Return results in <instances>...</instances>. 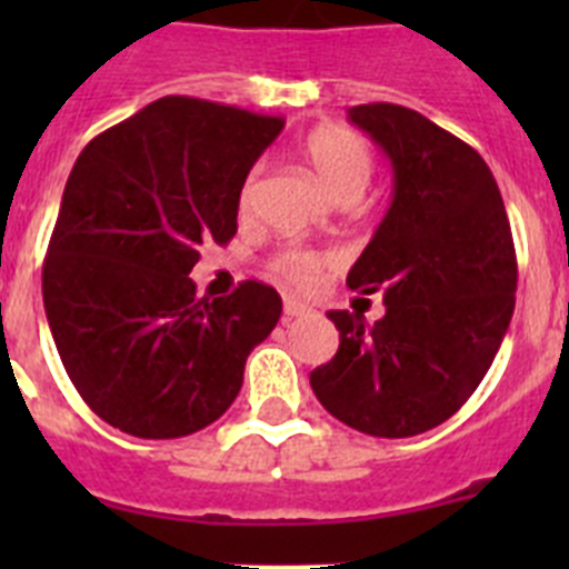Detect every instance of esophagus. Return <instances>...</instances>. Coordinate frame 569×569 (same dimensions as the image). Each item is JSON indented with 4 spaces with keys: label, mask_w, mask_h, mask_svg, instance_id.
Here are the masks:
<instances>
[{
    "label": "esophagus",
    "mask_w": 569,
    "mask_h": 569,
    "mask_svg": "<svg viewBox=\"0 0 569 569\" xmlns=\"http://www.w3.org/2000/svg\"><path fill=\"white\" fill-rule=\"evenodd\" d=\"M308 305H301V301H296V299H284V321H290V319H299V316H305L308 313Z\"/></svg>",
    "instance_id": "1"
}]
</instances>
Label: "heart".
I'll return each instance as SVG.
<instances>
[{
  "mask_svg": "<svg viewBox=\"0 0 569 569\" xmlns=\"http://www.w3.org/2000/svg\"><path fill=\"white\" fill-rule=\"evenodd\" d=\"M301 159L308 162V168L316 176V182L325 188V193L333 202H359L376 170L373 150H370L365 136L350 128H341V124H321V128L310 130L305 136V142H301ZM256 176H259V168L250 170L244 184H241V210L250 208ZM333 264L336 259L328 250L299 248V244L281 248L270 259V270L279 279L296 284V288H313L316 281L325 276V270H330Z\"/></svg>",
  "mask_w": 569,
  "mask_h": 569,
  "instance_id": "b5f03b06",
  "label": "heart"
}]
</instances>
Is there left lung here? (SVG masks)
<instances>
[{
	"label": "left lung",
	"mask_w": 569,
	"mask_h": 569,
	"mask_svg": "<svg viewBox=\"0 0 569 569\" xmlns=\"http://www.w3.org/2000/svg\"><path fill=\"white\" fill-rule=\"evenodd\" d=\"M393 164V204L347 284L385 290L376 325L330 310L339 350L310 373L316 399L359 433L407 439L465 405L516 308V248L499 184L476 150L390 102L350 108Z\"/></svg>",
	"instance_id": "obj_1"
}]
</instances>
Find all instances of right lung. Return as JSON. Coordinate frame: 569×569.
Segmentation results:
<instances>
[{"label":"right lung","mask_w":569,"mask_h":569,"mask_svg":"<svg viewBox=\"0 0 569 569\" xmlns=\"http://www.w3.org/2000/svg\"><path fill=\"white\" fill-rule=\"evenodd\" d=\"M281 116L164 97L90 139L64 184L42 264L50 333L70 381L110 427L179 439L239 396L281 296L241 281L199 299V244L236 236L239 190Z\"/></svg>","instance_id":"obj_1"}]
</instances>
